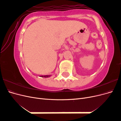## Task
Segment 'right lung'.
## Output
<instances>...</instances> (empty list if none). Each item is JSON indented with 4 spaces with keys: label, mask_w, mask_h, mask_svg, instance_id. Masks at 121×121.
Masks as SVG:
<instances>
[{
    "label": "right lung",
    "mask_w": 121,
    "mask_h": 121,
    "mask_svg": "<svg viewBox=\"0 0 121 121\" xmlns=\"http://www.w3.org/2000/svg\"><path fill=\"white\" fill-rule=\"evenodd\" d=\"M41 77H49V76H42Z\"/></svg>",
    "instance_id": "1"
}]
</instances>
